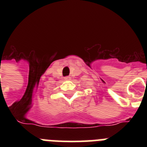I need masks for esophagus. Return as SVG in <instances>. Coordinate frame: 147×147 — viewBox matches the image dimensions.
I'll list each match as a JSON object with an SVG mask.
<instances>
[{"instance_id":"obj_1","label":"esophagus","mask_w":147,"mask_h":147,"mask_svg":"<svg viewBox=\"0 0 147 147\" xmlns=\"http://www.w3.org/2000/svg\"><path fill=\"white\" fill-rule=\"evenodd\" d=\"M71 78L70 77V76H66V77L64 78L65 80H71Z\"/></svg>"}]
</instances>
